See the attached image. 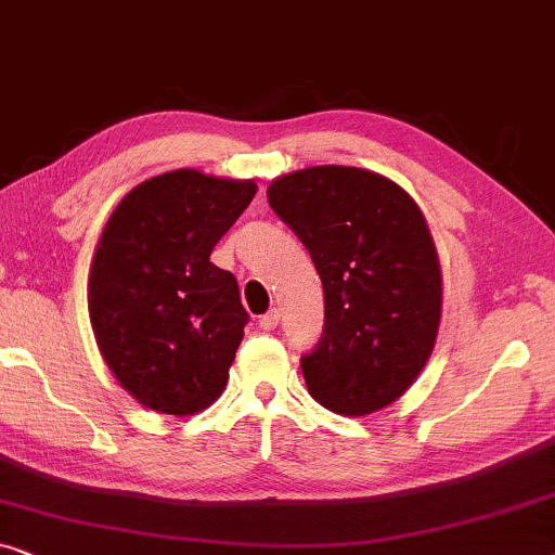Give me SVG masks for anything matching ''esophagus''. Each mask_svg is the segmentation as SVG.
I'll list each match as a JSON object with an SVG mask.
<instances>
[{
	"mask_svg": "<svg viewBox=\"0 0 555 555\" xmlns=\"http://www.w3.org/2000/svg\"><path fill=\"white\" fill-rule=\"evenodd\" d=\"M280 323V313H278V310L275 308H272V310H268V313H264V315H260V321H257V325H260V328L262 331H272V328H275V325Z\"/></svg>",
	"mask_w": 555,
	"mask_h": 555,
	"instance_id": "34e87169",
	"label": "esophagus"
}]
</instances>
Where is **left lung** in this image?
<instances>
[{
    "label": "left lung",
    "instance_id": "left-lung-1",
    "mask_svg": "<svg viewBox=\"0 0 555 555\" xmlns=\"http://www.w3.org/2000/svg\"><path fill=\"white\" fill-rule=\"evenodd\" d=\"M268 202L313 257L323 333L300 359L325 409L361 416L401 397L435 348L442 275L404 189L353 166H313L272 181Z\"/></svg>",
    "mask_w": 555,
    "mask_h": 555
}]
</instances>
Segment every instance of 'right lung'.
Instances as JSON below:
<instances>
[{
	"label": "right lung",
	"mask_w": 555,
	"mask_h": 555,
	"mask_svg": "<svg viewBox=\"0 0 555 555\" xmlns=\"http://www.w3.org/2000/svg\"><path fill=\"white\" fill-rule=\"evenodd\" d=\"M255 194V181L179 169L128 192L105 224L90 323L120 386L154 412H202L230 378L249 315L209 255Z\"/></svg>",
	"instance_id": "add662e5"
}]
</instances>
